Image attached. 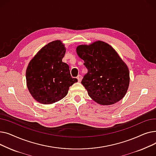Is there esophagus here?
<instances>
[{"label":"esophagus","mask_w":156,"mask_h":156,"mask_svg":"<svg viewBox=\"0 0 156 156\" xmlns=\"http://www.w3.org/2000/svg\"><path fill=\"white\" fill-rule=\"evenodd\" d=\"M81 78H82V76H81V75H78V76H77V79H78V82H80L81 80Z\"/></svg>","instance_id":"1"}]
</instances>
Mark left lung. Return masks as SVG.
I'll use <instances>...</instances> for the list:
<instances>
[{"instance_id":"8db88e82","label":"left lung","mask_w":156,"mask_h":156,"mask_svg":"<svg viewBox=\"0 0 156 156\" xmlns=\"http://www.w3.org/2000/svg\"><path fill=\"white\" fill-rule=\"evenodd\" d=\"M76 53L88 72L81 81L88 95L101 105H112L126 95L129 73L126 63L108 44L101 40L80 45Z\"/></svg>"}]
</instances>
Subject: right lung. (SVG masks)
Masks as SVG:
<instances>
[{
	"mask_svg": "<svg viewBox=\"0 0 156 156\" xmlns=\"http://www.w3.org/2000/svg\"><path fill=\"white\" fill-rule=\"evenodd\" d=\"M66 48L61 40L43 47L30 61L26 71L27 85L34 99L40 104H51L61 100L69 88L78 81L72 78L68 64L62 59Z\"/></svg>",
	"mask_w": 156,
	"mask_h": 156,
	"instance_id": "obj_1",
	"label": "right lung"
}]
</instances>
